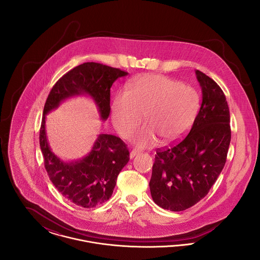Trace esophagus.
<instances>
[{
	"label": "esophagus",
	"mask_w": 260,
	"mask_h": 260,
	"mask_svg": "<svg viewBox=\"0 0 260 260\" xmlns=\"http://www.w3.org/2000/svg\"><path fill=\"white\" fill-rule=\"evenodd\" d=\"M140 153V151H138V150H136V149H134V150H132L131 151V153H129V158L131 159H133V158H135L137 154H139Z\"/></svg>",
	"instance_id": "obj_1"
}]
</instances>
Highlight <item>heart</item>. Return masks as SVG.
<instances>
[{
  "label": "heart",
  "instance_id": "obj_1",
  "mask_svg": "<svg viewBox=\"0 0 260 260\" xmlns=\"http://www.w3.org/2000/svg\"><path fill=\"white\" fill-rule=\"evenodd\" d=\"M200 107L198 92L193 87L161 75H145L119 91L111 104L112 123L118 134L127 137L144 113L147 124L138 128L132 141L140 147L180 139L194 123Z\"/></svg>",
  "mask_w": 260,
  "mask_h": 260
}]
</instances>
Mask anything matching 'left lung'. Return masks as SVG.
I'll list each match as a JSON object with an SVG mask.
<instances>
[{"label":"left lung","instance_id":"left-lung-1","mask_svg":"<svg viewBox=\"0 0 260 260\" xmlns=\"http://www.w3.org/2000/svg\"><path fill=\"white\" fill-rule=\"evenodd\" d=\"M202 104L190 133L178 144L159 149L149 182L162 209L185 210L207 196L222 172L231 140L225 94L209 76L196 70Z\"/></svg>","mask_w":260,"mask_h":260}]
</instances>
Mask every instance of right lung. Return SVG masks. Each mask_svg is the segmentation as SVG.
<instances>
[{"mask_svg":"<svg viewBox=\"0 0 260 260\" xmlns=\"http://www.w3.org/2000/svg\"><path fill=\"white\" fill-rule=\"evenodd\" d=\"M127 73L95 62H86L62 76L47 99L40 129V146L50 181L62 196L82 208H94L111 197L117 177L129 161L124 141L112 135L100 134L85 157L62 161L50 147L46 133V115L58 108L66 99L87 95L93 100L100 119L110 114V88Z\"/></svg>","mask_w":260,"mask_h":260,"instance_id":"1","label":"right lung"}]
</instances>
